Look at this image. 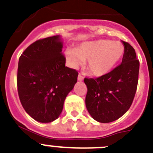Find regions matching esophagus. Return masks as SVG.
Instances as JSON below:
<instances>
[{
	"label": "esophagus",
	"mask_w": 153,
	"mask_h": 153,
	"mask_svg": "<svg viewBox=\"0 0 153 153\" xmlns=\"http://www.w3.org/2000/svg\"><path fill=\"white\" fill-rule=\"evenodd\" d=\"M82 79H83V76H82L80 74H79V75H78V80L82 81Z\"/></svg>",
	"instance_id": "esophagus-1"
}]
</instances>
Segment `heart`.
Returning <instances> with one entry per match:
<instances>
[{"label":"heart","mask_w":153,"mask_h":153,"mask_svg":"<svg viewBox=\"0 0 153 153\" xmlns=\"http://www.w3.org/2000/svg\"><path fill=\"white\" fill-rule=\"evenodd\" d=\"M124 47L120 42L98 40L83 43L74 49L66 50V56L74 67L86 61V68L94 76H103L110 72L121 59Z\"/></svg>","instance_id":"heart-1"}]
</instances>
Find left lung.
Here are the masks:
<instances>
[{"label":"left lung","instance_id":"obj_1","mask_svg":"<svg viewBox=\"0 0 153 153\" xmlns=\"http://www.w3.org/2000/svg\"><path fill=\"white\" fill-rule=\"evenodd\" d=\"M122 62L99 77L85 78L87 86L86 106L92 118L109 123L124 115L131 106L138 83L140 61L134 48L122 41Z\"/></svg>","mask_w":153,"mask_h":153}]
</instances>
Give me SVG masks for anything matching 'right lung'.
<instances>
[{
  "label": "right lung",
  "instance_id": "add662e5",
  "mask_svg": "<svg viewBox=\"0 0 153 153\" xmlns=\"http://www.w3.org/2000/svg\"><path fill=\"white\" fill-rule=\"evenodd\" d=\"M59 36L39 39L19 58L17 90L28 114L41 123L59 117L64 102L77 81L78 72L65 67Z\"/></svg>",
  "mask_w": 153,
  "mask_h": 153
}]
</instances>
